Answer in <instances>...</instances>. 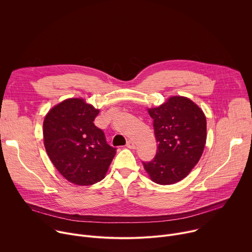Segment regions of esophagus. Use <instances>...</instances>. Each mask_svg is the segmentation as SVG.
I'll use <instances>...</instances> for the list:
<instances>
[{
    "label": "esophagus",
    "instance_id": "esophagus-1",
    "mask_svg": "<svg viewBox=\"0 0 252 252\" xmlns=\"http://www.w3.org/2000/svg\"><path fill=\"white\" fill-rule=\"evenodd\" d=\"M126 146H127L128 148H130V149H135V148H136V143H135L134 141H132V140H128Z\"/></svg>",
    "mask_w": 252,
    "mask_h": 252
}]
</instances>
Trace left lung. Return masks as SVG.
Masks as SVG:
<instances>
[{
  "mask_svg": "<svg viewBox=\"0 0 252 252\" xmlns=\"http://www.w3.org/2000/svg\"><path fill=\"white\" fill-rule=\"evenodd\" d=\"M153 119L157 152L144 169L152 181L161 185L185 178L196 165L206 142V118L190 99L174 96L148 110Z\"/></svg>",
  "mask_w": 252,
  "mask_h": 252,
  "instance_id": "left-lung-1",
  "label": "left lung"
}]
</instances>
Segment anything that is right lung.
I'll list each match as a JSON object with an SVG mask.
<instances>
[{"mask_svg":"<svg viewBox=\"0 0 252 252\" xmlns=\"http://www.w3.org/2000/svg\"><path fill=\"white\" fill-rule=\"evenodd\" d=\"M99 110L71 98L52 108L43 124L44 145L54 166L68 181L92 185L101 181L116 154L94 119Z\"/></svg>","mask_w":252,"mask_h":252,"instance_id":"obj_1","label":"right lung"}]
</instances>
